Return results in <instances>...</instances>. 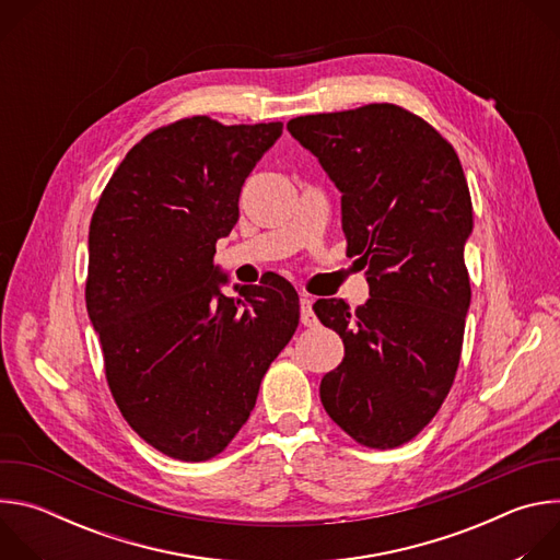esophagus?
Returning <instances> with one entry per match:
<instances>
[{"instance_id":"esophagus-1","label":"esophagus","mask_w":560,"mask_h":560,"mask_svg":"<svg viewBox=\"0 0 560 560\" xmlns=\"http://www.w3.org/2000/svg\"><path fill=\"white\" fill-rule=\"evenodd\" d=\"M301 324L307 326V328L316 326V314L312 310V299L305 296V294L301 296Z\"/></svg>"}]
</instances>
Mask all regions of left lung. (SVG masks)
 <instances>
[{
    "instance_id": "1",
    "label": "left lung",
    "mask_w": 560,
    "mask_h": 560,
    "mask_svg": "<svg viewBox=\"0 0 560 560\" xmlns=\"http://www.w3.org/2000/svg\"><path fill=\"white\" fill-rule=\"evenodd\" d=\"M288 130L341 190L348 255L370 283L354 312L341 299L312 305L346 346L322 404L359 445L398 447L436 417L460 361L471 296L463 166L434 126L396 104L294 117Z\"/></svg>"
}]
</instances>
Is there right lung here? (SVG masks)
I'll return each instance as SVG.
<instances>
[{
    "label": "right lung",
    "instance_id": "1",
    "mask_svg": "<svg viewBox=\"0 0 560 560\" xmlns=\"http://www.w3.org/2000/svg\"><path fill=\"white\" fill-rule=\"evenodd\" d=\"M283 124L177 119L130 148L89 230L86 307L110 394L162 454L199 463L248 421L264 374L299 326V294L279 275L219 292L217 238Z\"/></svg>",
    "mask_w": 560,
    "mask_h": 560
}]
</instances>
